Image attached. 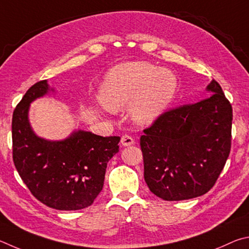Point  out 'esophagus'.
Wrapping results in <instances>:
<instances>
[{
	"label": "esophagus",
	"instance_id": "34e87169",
	"mask_svg": "<svg viewBox=\"0 0 249 249\" xmlns=\"http://www.w3.org/2000/svg\"><path fill=\"white\" fill-rule=\"evenodd\" d=\"M120 143H121V145H122V146H130V145H132V144H133V143H134V140L132 139V137L128 136V134H124V136H122V137H121V141H120Z\"/></svg>",
	"mask_w": 249,
	"mask_h": 249
}]
</instances>
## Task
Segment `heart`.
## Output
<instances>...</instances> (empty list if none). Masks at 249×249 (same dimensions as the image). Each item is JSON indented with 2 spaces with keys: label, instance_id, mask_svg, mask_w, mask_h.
Instances as JSON below:
<instances>
[{
  "label": "heart",
  "instance_id": "b5f03b06",
  "mask_svg": "<svg viewBox=\"0 0 249 249\" xmlns=\"http://www.w3.org/2000/svg\"><path fill=\"white\" fill-rule=\"evenodd\" d=\"M177 81L166 69L146 62H128L113 68L105 78L99 98L110 111L130 107L132 121L150 125L166 110L175 95Z\"/></svg>",
  "mask_w": 249,
  "mask_h": 249
}]
</instances>
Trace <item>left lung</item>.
<instances>
[{
  "label": "left lung",
  "instance_id": "obj_1",
  "mask_svg": "<svg viewBox=\"0 0 249 249\" xmlns=\"http://www.w3.org/2000/svg\"><path fill=\"white\" fill-rule=\"evenodd\" d=\"M206 90L209 97L163 113L140 139L146 185L166 201L207 194L229 158L232 106L216 81Z\"/></svg>",
  "mask_w": 249,
  "mask_h": 249
}]
</instances>
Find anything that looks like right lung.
I'll return each instance as SVG.
<instances>
[{
  "label": "right lung",
  "instance_id": "obj_1",
  "mask_svg": "<svg viewBox=\"0 0 249 249\" xmlns=\"http://www.w3.org/2000/svg\"><path fill=\"white\" fill-rule=\"evenodd\" d=\"M48 81L26 91L12 120L13 160L21 180L39 201L55 210L89 207L102 191L107 163L119 152V137H100L75 129L62 140H48L34 131L30 104L54 93Z\"/></svg>",
  "mask_w": 249,
  "mask_h": 249
}]
</instances>
